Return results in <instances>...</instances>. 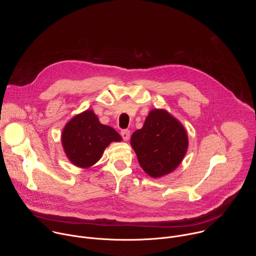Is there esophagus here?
<instances>
[{
    "instance_id": "1",
    "label": "esophagus",
    "mask_w": 256,
    "mask_h": 256,
    "mask_svg": "<svg viewBox=\"0 0 256 256\" xmlns=\"http://www.w3.org/2000/svg\"><path fill=\"white\" fill-rule=\"evenodd\" d=\"M120 134H122V138H124V140H128L130 138V132L128 130H122L120 132Z\"/></svg>"
}]
</instances>
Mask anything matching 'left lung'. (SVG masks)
Returning a JSON list of instances; mask_svg holds the SVG:
<instances>
[{"mask_svg":"<svg viewBox=\"0 0 256 256\" xmlns=\"http://www.w3.org/2000/svg\"><path fill=\"white\" fill-rule=\"evenodd\" d=\"M130 144L142 170L158 178L177 168L186 156L188 138L186 128L164 109H153Z\"/></svg>","mask_w":256,"mask_h":256,"instance_id":"left-lung-1","label":"left lung"}]
</instances>
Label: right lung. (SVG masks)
<instances>
[{
	"label": "right lung",
	"mask_w": 256,
	"mask_h": 256,
	"mask_svg": "<svg viewBox=\"0 0 256 256\" xmlns=\"http://www.w3.org/2000/svg\"><path fill=\"white\" fill-rule=\"evenodd\" d=\"M120 140V134L112 126L100 124L93 110L72 118L62 134V148L68 159L81 168L94 165L109 144Z\"/></svg>",
	"instance_id": "obj_1"
}]
</instances>
